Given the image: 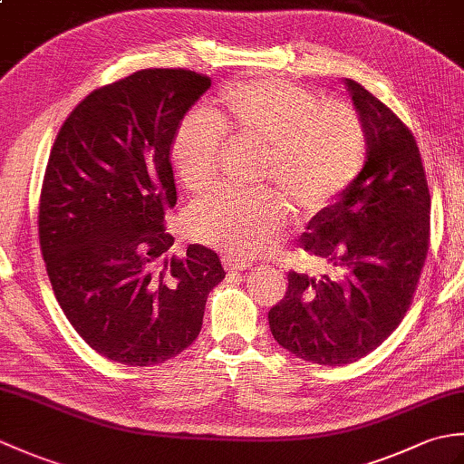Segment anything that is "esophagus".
Returning <instances> with one entry per match:
<instances>
[{
  "label": "esophagus",
  "mask_w": 464,
  "mask_h": 464,
  "mask_svg": "<svg viewBox=\"0 0 464 464\" xmlns=\"http://www.w3.org/2000/svg\"><path fill=\"white\" fill-rule=\"evenodd\" d=\"M221 261H223V267L227 271H245V269L253 267L251 261L241 259V257H237V255H225Z\"/></svg>",
  "instance_id": "1"
}]
</instances>
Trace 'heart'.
Listing matches in <instances>:
<instances>
[{
  "label": "heart",
  "mask_w": 464,
  "mask_h": 464,
  "mask_svg": "<svg viewBox=\"0 0 464 464\" xmlns=\"http://www.w3.org/2000/svg\"><path fill=\"white\" fill-rule=\"evenodd\" d=\"M223 135L267 147L263 177L299 213L339 197L367 155L364 127L347 105H324L314 92L289 82H241L219 95L209 113L195 110L177 125L171 165L177 179L201 193L219 173ZM285 223V205L271 191H217L185 217L191 239L243 257L271 251Z\"/></svg>",
  "instance_id": "b5f03b06"
}]
</instances>
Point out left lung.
Masks as SVG:
<instances>
[{
  "instance_id": "left-lung-1",
  "label": "left lung",
  "mask_w": 464,
  "mask_h": 464,
  "mask_svg": "<svg viewBox=\"0 0 464 464\" xmlns=\"http://www.w3.org/2000/svg\"><path fill=\"white\" fill-rule=\"evenodd\" d=\"M343 83L367 135V161L301 237L339 275L291 271L285 299L269 311L283 349L327 367L362 359L399 327L429 251L430 195L415 137L361 83Z\"/></svg>"
}]
</instances>
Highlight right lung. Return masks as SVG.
<instances>
[{"instance_id":"right-lung-1","label":"right lung","mask_w":464,"mask_h":464,"mask_svg":"<svg viewBox=\"0 0 464 464\" xmlns=\"http://www.w3.org/2000/svg\"><path fill=\"white\" fill-rule=\"evenodd\" d=\"M209 87L187 69H141L87 95L49 155L39 245L55 299L93 351L127 367L189 347L225 279L199 243L171 257L163 225L177 203L173 133Z\"/></svg>"}]
</instances>
